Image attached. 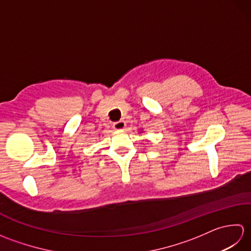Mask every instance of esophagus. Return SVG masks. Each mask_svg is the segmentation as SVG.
I'll return each mask as SVG.
<instances>
[{"mask_svg": "<svg viewBox=\"0 0 251 251\" xmlns=\"http://www.w3.org/2000/svg\"><path fill=\"white\" fill-rule=\"evenodd\" d=\"M125 126H126V123H125L124 121H119V122L113 123V128H114L115 130H122V129H124Z\"/></svg>", "mask_w": 251, "mask_h": 251, "instance_id": "1", "label": "esophagus"}]
</instances>
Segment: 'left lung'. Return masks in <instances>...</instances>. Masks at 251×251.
<instances>
[{"label":"left lung","mask_w":251,"mask_h":251,"mask_svg":"<svg viewBox=\"0 0 251 251\" xmlns=\"http://www.w3.org/2000/svg\"><path fill=\"white\" fill-rule=\"evenodd\" d=\"M140 132H141V131H140Z\"/></svg>","instance_id":"8db88e82"}]
</instances>
